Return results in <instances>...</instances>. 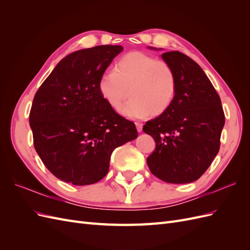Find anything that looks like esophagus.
Returning a JSON list of instances; mask_svg holds the SVG:
<instances>
[{
	"label": "esophagus",
	"instance_id": "34e87169",
	"mask_svg": "<svg viewBox=\"0 0 250 250\" xmlns=\"http://www.w3.org/2000/svg\"><path fill=\"white\" fill-rule=\"evenodd\" d=\"M135 126H137V129H138L139 132H141L143 130V124L142 123L137 122V123H135Z\"/></svg>",
	"mask_w": 250,
	"mask_h": 250
}]
</instances>
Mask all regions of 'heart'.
Segmentation results:
<instances>
[{
	"label": "heart",
	"instance_id": "1",
	"mask_svg": "<svg viewBox=\"0 0 250 250\" xmlns=\"http://www.w3.org/2000/svg\"><path fill=\"white\" fill-rule=\"evenodd\" d=\"M98 88L115 110L122 107L125 117L138 119L161 115L168 109L176 93V76L165 60L147 53L130 52L118 60L112 72L103 74Z\"/></svg>",
	"mask_w": 250,
	"mask_h": 250
}]
</instances>
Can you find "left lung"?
Listing matches in <instances>:
<instances>
[{"instance_id":"obj_1","label":"left lung","mask_w":250,"mask_h":250,"mask_svg":"<svg viewBox=\"0 0 250 250\" xmlns=\"http://www.w3.org/2000/svg\"><path fill=\"white\" fill-rule=\"evenodd\" d=\"M162 57L175 73L176 93L168 109L143 127L156 144L147 164L166 183H192L208 170L220 148L225 123L221 100L193 59L178 51Z\"/></svg>"}]
</instances>
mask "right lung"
Listing matches in <instances>:
<instances>
[{
  "label": "right lung",
  "instance_id": "right-lung-1",
  "mask_svg": "<svg viewBox=\"0 0 250 250\" xmlns=\"http://www.w3.org/2000/svg\"><path fill=\"white\" fill-rule=\"evenodd\" d=\"M122 46L82 49L60 60L37 90L29 122L34 148L65 183L92 185L109 169L112 151L138 138L133 122L111 108L98 83Z\"/></svg>",
  "mask_w": 250,
  "mask_h": 250
}]
</instances>
